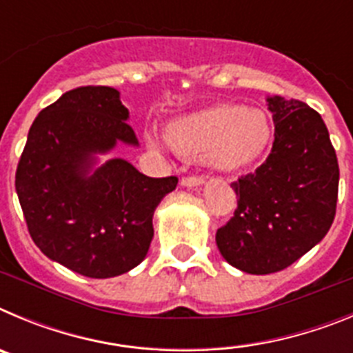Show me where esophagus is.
Returning a JSON list of instances; mask_svg holds the SVG:
<instances>
[{
	"label": "esophagus",
	"mask_w": 353,
	"mask_h": 353,
	"mask_svg": "<svg viewBox=\"0 0 353 353\" xmlns=\"http://www.w3.org/2000/svg\"><path fill=\"white\" fill-rule=\"evenodd\" d=\"M205 179L203 176H183L182 179V185L183 187H198V185H203Z\"/></svg>",
	"instance_id": "obj_1"
}]
</instances>
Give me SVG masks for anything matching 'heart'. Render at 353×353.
Segmentation results:
<instances>
[{
	"label": "heart",
	"mask_w": 353,
	"mask_h": 353,
	"mask_svg": "<svg viewBox=\"0 0 353 353\" xmlns=\"http://www.w3.org/2000/svg\"><path fill=\"white\" fill-rule=\"evenodd\" d=\"M272 123L260 109L219 104L173 120L166 141L174 154L205 159L221 171H240L256 164L272 143Z\"/></svg>",
	"instance_id": "1"
}]
</instances>
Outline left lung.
<instances>
[{
    "label": "left lung",
    "mask_w": 353,
    "mask_h": 353,
    "mask_svg": "<svg viewBox=\"0 0 353 353\" xmlns=\"http://www.w3.org/2000/svg\"><path fill=\"white\" fill-rule=\"evenodd\" d=\"M274 143L254 173L232 183L233 217L215 233L221 254L248 274L279 272L327 235L338 203L339 166L322 117L274 95Z\"/></svg>",
    "instance_id": "8db88e82"
}]
</instances>
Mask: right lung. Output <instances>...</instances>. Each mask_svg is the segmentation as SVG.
I'll use <instances>...</instances> for the list:
<instances>
[{"label": "right lung", "mask_w": 353, "mask_h": 353, "mask_svg": "<svg viewBox=\"0 0 353 353\" xmlns=\"http://www.w3.org/2000/svg\"><path fill=\"white\" fill-rule=\"evenodd\" d=\"M129 109L109 86H81L35 118L15 171V191L37 248L95 279L129 272L154 239L152 217L176 176L152 179L125 159L99 168L95 154L138 145Z\"/></svg>", "instance_id": "obj_1"}]
</instances>
